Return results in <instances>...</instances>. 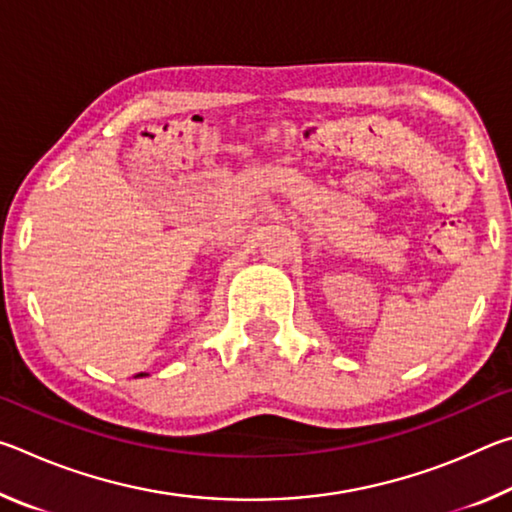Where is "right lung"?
<instances>
[{"instance_id": "add662e5", "label": "right lung", "mask_w": 512, "mask_h": 512, "mask_svg": "<svg viewBox=\"0 0 512 512\" xmlns=\"http://www.w3.org/2000/svg\"><path fill=\"white\" fill-rule=\"evenodd\" d=\"M146 375V372H140V375H135V377H144Z\"/></svg>"}]
</instances>
